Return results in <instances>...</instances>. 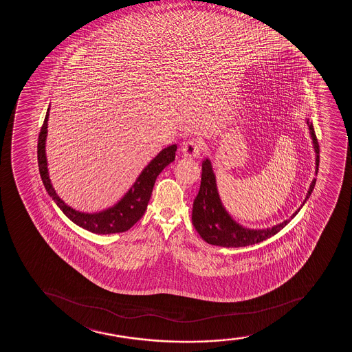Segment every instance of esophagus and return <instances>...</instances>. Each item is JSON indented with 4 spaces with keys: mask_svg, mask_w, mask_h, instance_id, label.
Masks as SVG:
<instances>
[{
    "mask_svg": "<svg viewBox=\"0 0 352 352\" xmlns=\"http://www.w3.org/2000/svg\"><path fill=\"white\" fill-rule=\"evenodd\" d=\"M203 149V144L197 140H189L183 143L181 151L186 157L198 158L201 156V151Z\"/></svg>",
    "mask_w": 352,
    "mask_h": 352,
    "instance_id": "obj_1",
    "label": "esophagus"
}]
</instances>
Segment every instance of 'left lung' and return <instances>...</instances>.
Wrapping results in <instances>:
<instances>
[{
  "label": "left lung",
  "instance_id": "obj_1",
  "mask_svg": "<svg viewBox=\"0 0 352 352\" xmlns=\"http://www.w3.org/2000/svg\"><path fill=\"white\" fill-rule=\"evenodd\" d=\"M309 133L312 140V146L315 150V174L318 173L320 166V146L316 138L315 130L309 118L305 120ZM316 178L309 186L307 197L304 198L302 206L291 214L289 219L284 222L278 223L271 228L265 229H250L247 226H243L239 222H236L231 214L226 211L223 206L221 197H219L217 182H216V175L212 170V164L209 158H206L202 162V179L198 195L195 198L194 206H192V224L195 229L197 230L199 236L206 243L211 245L224 248H239L252 245L256 243L263 242L265 239H270L271 236L277 234L290 222L291 219L298 214L299 210L303 208L310 197L314 188H315Z\"/></svg>",
  "mask_w": 352,
  "mask_h": 352
}]
</instances>
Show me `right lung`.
I'll return each mask as SVG.
<instances>
[{"instance_id": "right-lung-1", "label": "right lung", "mask_w": 352, "mask_h": 352, "mask_svg": "<svg viewBox=\"0 0 352 352\" xmlns=\"http://www.w3.org/2000/svg\"><path fill=\"white\" fill-rule=\"evenodd\" d=\"M49 105L47 113H45V122L41 129L38 136V144H37V161H38V169H40L41 178L45 184V190L49 196L53 198L54 202L63 211V214L68 217L72 222L76 226H81L85 230L90 231L93 234H110L124 232L129 230L130 228L141 219L146 210V206L149 203L153 188L158 175L166 166H169L171 162L175 161V153L177 150V146H166L162 149L148 166L142 170L138 175L136 181L133 183L126 195L118 201L116 204L110 206L108 209L98 211V212H82L75 210L72 206L62 199L56 191L54 189L50 177H49L48 161L45 155V141L48 135V118Z\"/></svg>"}]
</instances>
